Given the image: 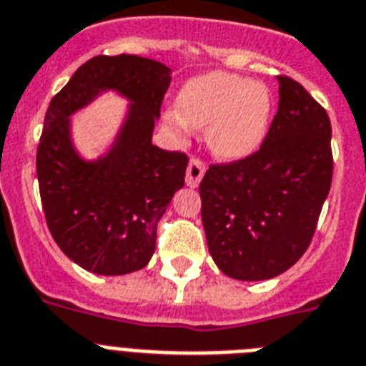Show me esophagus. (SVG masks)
I'll return each instance as SVG.
<instances>
[{
  "mask_svg": "<svg viewBox=\"0 0 366 366\" xmlns=\"http://www.w3.org/2000/svg\"><path fill=\"white\" fill-rule=\"evenodd\" d=\"M204 165L201 159L197 157H192L189 159V165H188V171H186V184H188L189 188H197L199 182H201V178L204 174Z\"/></svg>",
  "mask_w": 366,
  "mask_h": 366,
  "instance_id": "obj_1",
  "label": "esophagus"
}]
</instances>
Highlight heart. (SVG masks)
I'll return each mask as SVG.
<instances>
[{"instance_id":"1","label":"heart","mask_w":366,"mask_h":366,"mask_svg":"<svg viewBox=\"0 0 366 366\" xmlns=\"http://www.w3.org/2000/svg\"><path fill=\"white\" fill-rule=\"evenodd\" d=\"M177 112L167 124L178 135L189 127H207V144L225 162L250 157L269 132L272 99L261 82L225 71H212L184 82L177 96Z\"/></svg>"}]
</instances>
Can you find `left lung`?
I'll return each instance as SVG.
<instances>
[{
  "label": "left lung",
  "mask_w": 366,
  "mask_h": 366,
  "mask_svg": "<svg viewBox=\"0 0 366 366\" xmlns=\"http://www.w3.org/2000/svg\"><path fill=\"white\" fill-rule=\"evenodd\" d=\"M278 112L250 157L210 165L201 219L214 263L234 280H269L307 252L331 189V122L290 76H278Z\"/></svg>",
  "instance_id": "left-lung-1"
}]
</instances>
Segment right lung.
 <instances>
[{"mask_svg":"<svg viewBox=\"0 0 366 366\" xmlns=\"http://www.w3.org/2000/svg\"><path fill=\"white\" fill-rule=\"evenodd\" d=\"M171 69L133 54L96 56L52 97L37 148L41 203L56 244L82 269L129 274L148 265L157 222L184 186L188 156L152 144ZM112 89L130 101L112 148L79 156L70 116Z\"/></svg>","mask_w":366,"mask_h":366,"instance_id":"add662e5","label":"right lung"}]
</instances>
